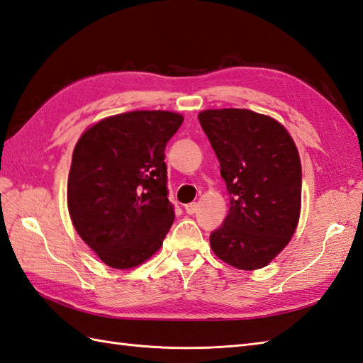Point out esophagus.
I'll return each mask as SVG.
<instances>
[{
    "instance_id": "34e87169",
    "label": "esophagus",
    "mask_w": 363,
    "mask_h": 363,
    "mask_svg": "<svg viewBox=\"0 0 363 363\" xmlns=\"http://www.w3.org/2000/svg\"><path fill=\"white\" fill-rule=\"evenodd\" d=\"M196 211H198V203H189V204H186V212L189 215L196 213Z\"/></svg>"
}]
</instances>
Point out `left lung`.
I'll return each mask as SVG.
<instances>
[{"mask_svg": "<svg viewBox=\"0 0 363 363\" xmlns=\"http://www.w3.org/2000/svg\"><path fill=\"white\" fill-rule=\"evenodd\" d=\"M198 118L230 195L211 248L234 268H264L298 228L303 176L296 145L279 121L248 109H207Z\"/></svg>", "mask_w": 363, "mask_h": 363, "instance_id": "obj_1", "label": "left lung"}]
</instances>
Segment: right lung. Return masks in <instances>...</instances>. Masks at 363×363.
<instances>
[{
    "label": "right lung",
    "instance_id": "obj_1",
    "mask_svg": "<svg viewBox=\"0 0 363 363\" xmlns=\"http://www.w3.org/2000/svg\"><path fill=\"white\" fill-rule=\"evenodd\" d=\"M182 121L169 111L125 112L89 126L76 143L68 213L107 267L134 268L160 250L174 220L164 151Z\"/></svg>",
    "mask_w": 363,
    "mask_h": 363
}]
</instances>
